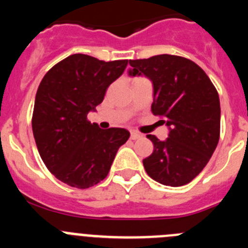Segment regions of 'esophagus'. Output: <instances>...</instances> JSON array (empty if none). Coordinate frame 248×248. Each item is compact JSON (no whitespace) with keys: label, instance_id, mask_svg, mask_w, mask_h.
Masks as SVG:
<instances>
[{"label":"esophagus","instance_id":"1","mask_svg":"<svg viewBox=\"0 0 248 248\" xmlns=\"http://www.w3.org/2000/svg\"><path fill=\"white\" fill-rule=\"evenodd\" d=\"M143 137V135L140 134V133H138V131H135V130H133L130 133V139H133V140H137V139H139V138H141Z\"/></svg>","mask_w":248,"mask_h":248}]
</instances>
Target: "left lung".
I'll return each instance as SVG.
<instances>
[{"mask_svg": "<svg viewBox=\"0 0 248 248\" xmlns=\"http://www.w3.org/2000/svg\"><path fill=\"white\" fill-rule=\"evenodd\" d=\"M130 77L153 83L151 111L163 117L169 138L148 135L154 151L143 160L153 180L183 186L198 176L214 154L220 138V99L205 72L190 59L160 54L129 61Z\"/></svg>", "mask_w": 248, "mask_h": 248, "instance_id": "obj_1", "label": "left lung"}]
</instances>
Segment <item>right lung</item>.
I'll return each mask as SVG.
<instances>
[{"label": "right lung", "instance_id": "right-lung-1", "mask_svg": "<svg viewBox=\"0 0 248 248\" xmlns=\"http://www.w3.org/2000/svg\"><path fill=\"white\" fill-rule=\"evenodd\" d=\"M128 61L104 62L72 54L43 77L34 100L32 130L39 155L62 183L88 189L108 175L117 151L130 137L126 129H100L87 120Z\"/></svg>", "mask_w": 248, "mask_h": 248}]
</instances>
